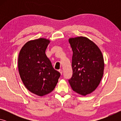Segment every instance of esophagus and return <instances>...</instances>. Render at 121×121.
<instances>
[{
    "label": "esophagus",
    "instance_id": "esophagus-1",
    "mask_svg": "<svg viewBox=\"0 0 121 121\" xmlns=\"http://www.w3.org/2000/svg\"><path fill=\"white\" fill-rule=\"evenodd\" d=\"M59 73H60V74L62 75V70H61V69H60V70H59Z\"/></svg>",
    "mask_w": 121,
    "mask_h": 121
}]
</instances>
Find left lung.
I'll return each instance as SVG.
<instances>
[{
    "label": "left lung",
    "mask_w": 121,
    "mask_h": 121,
    "mask_svg": "<svg viewBox=\"0 0 121 121\" xmlns=\"http://www.w3.org/2000/svg\"><path fill=\"white\" fill-rule=\"evenodd\" d=\"M69 43L73 52L69 83L73 91L86 95L95 91L103 76V56L97 45L85 37L69 38Z\"/></svg>",
    "instance_id": "obj_1"
}]
</instances>
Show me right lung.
<instances>
[{
    "mask_svg": "<svg viewBox=\"0 0 121 121\" xmlns=\"http://www.w3.org/2000/svg\"><path fill=\"white\" fill-rule=\"evenodd\" d=\"M50 42L42 38L29 41L22 47L18 58L22 81L29 91L39 96L51 92L60 76L45 54Z\"/></svg>",
    "mask_w": 121,
    "mask_h": 121,
    "instance_id": "1",
    "label": "right lung"
}]
</instances>
